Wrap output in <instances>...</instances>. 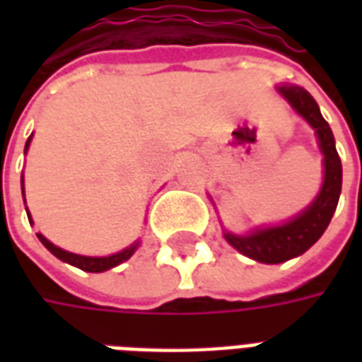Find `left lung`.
<instances>
[{"label": "left lung", "instance_id": "left-lung-1", "mask_svg": "<svg viewBox=\"0 0 362 362\" xmlns=\"http://www.w3.org/2000/svg\"><path fill=\"white\" fill-rule=\"evenodd\" d=\"M279 93L316 129L320 149L324 153V184L310 207L285 225L259 228L248 236L225 233V238L230 246L262 264H281L308 250L324 235L341 194V160L335 151L334 134L324 116L320 114L316 100L308 90L293 85H283L279 87Z\"/></svg>", "mask_w": 362, "mask_h": 362}]
</instances>
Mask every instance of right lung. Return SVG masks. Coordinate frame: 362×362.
<instances>
[{"mask_svg":"<svg viewBox=\"0 0 362 362\" xmlns=\"http://www.w3.org/2000/svg\"><path fill=\"white\" fill-rule=\"evenodd\" d=\"M33 137V135H30ZM30 137L27 139V145H25V151L28 149V145H30ZM23 196H25V188H23ZM38 238H40V243L48 248V250L59 258L62 262H67V264H71V266L79 267L83 272H90V273H100L106 272V269H110V267H116L122 262H126L129 259V256L134 254L135 248H137V243H134L129 248L126 250L118 252V254H112V256H106V258H89V256H79V254H71V252H66L58 248V246H54L50 240H46L40 233H38Z\"/></svg>","mask_w":362,"mask_h":362,"instance_id":"1","label":"right lung"}]
</instances>
